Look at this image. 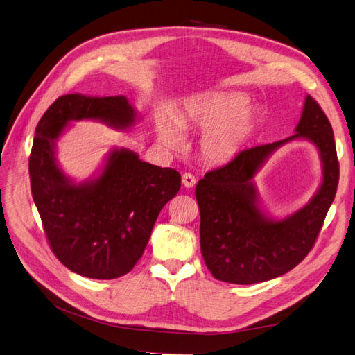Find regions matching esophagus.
<instances>
[{
	"instance_id": "esophagus-1",
	"label": "esophagus",
	"mask_w": 355,
	"mask_h": 355,
	"mask_svg": "<svg viewBox=\"0 0 355 355\" xmlns=\"http://www.w3.org/2000/svg\"><path fill=\"white\" fill-rule=\"evenodd\" d=\"M196 184H197V179L192 176L191 173L182 175V185H184L185 188H192Z\"/></svg>"
}]
</instances>
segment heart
Listing matches in <instances>:
<instances>
[{"label": "heart", "instance_id": "b5f03b06", "mask_svg": "<svg viewBox=\"0 0 355 355\" xmlns=\"http://www.w3.org/2000/svg\"><path fill=\"white\" fill-rule=\"evenodd\" d=\"M249 99L240 93H209L188 101L173 112V124L163 120L158 127L161 141L182 142L180 132L204 133L200 141L202 158L214 166L237 158L256 125V112L245 108Z\"/></svg>", "mask_w": 355, "mask_h": 355}]
</instances>
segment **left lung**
Returning <instances> with one entry per match:
<instances>
[{
	"label": "left lung",
	"mask_w": 355,
	"mask_h": 355,
	"mask_svg": "<svg viewBox=\"0 0 355 355\" xmlns=\"http://www.w3.org/2000/svg\"><path fill=\"white\" fill-rule=\"evenodd\" d=\"M296 135L244 149L232 163L197 184L200 244L211 275L225 283L254 284L280 277L304 261L336 196L339 163L326 114L308 94ZM296 138L313 143L324 170L320 188L306 206L282 220L261 210L252 178L276 149Z\"/></svg>",
	"instance_id": "left-lung-1"
}]
</instances>
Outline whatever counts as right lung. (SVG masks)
<instances>
[{
  "label": "right lung",
  "mask_w": 355,
  "mask_h": 355,
  "mask_svg": "<svg viewBox=\"0 0 355 355\" xmlns=\"http://www.w3.org/2000/svg\"><path fill=\"white\" fill-rule=\"evenodd\" d=\"M128 130L137 112L125 96H60L41 116L29 157L31 191L53 253L83 277L111 280L133 270L154 223L180 188L173 168L114 148L99 175L75 182L58 164L56 146L71 121Z\"/></svg>",
  "instance_id": "add662e5"
}]
</instances>
